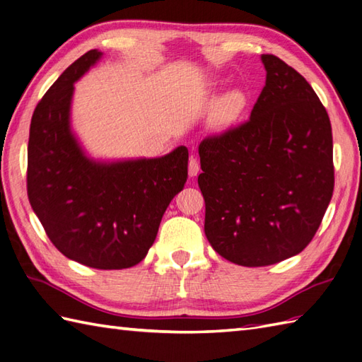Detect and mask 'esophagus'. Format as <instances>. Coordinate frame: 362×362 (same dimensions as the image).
Masks as SVG:
<instances>
[{"label": "esophagus", "mask_w": 362, "mask_h": 362, "mask_svg": "<svg viewBox=\"0 0 362 362\" xmlns=\"http://www.w3.org/2000/svg\"><path fill=\"white\" fill-rule=\"evenodd\" d=\"M199 169H201V165H199V160L196 157H191L188 161V174L191 177H194L199 174Z\"/></svg>", "instance_id": "1"}]
</instances>
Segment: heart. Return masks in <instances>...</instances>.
Listing matches in <instances>:
<instances>
[{"instance_id":"obj_1","label":"heart","mask_w":362,"mask_h":362,"mask_svg":"<svg viewBox=\"0 0 362 362\" xmlns=\"http://www.w3.org/2000/svg\"><path fill=\"white\" fill-rule=\"evenodd\" d=\"M245 105V96L241 93V91L233 90L227 93L226 96H222L216 107H214L213 112V122L216 126H226L228 122L235 121L240 113L243 112Z\"/></svg>"}]
</instances>
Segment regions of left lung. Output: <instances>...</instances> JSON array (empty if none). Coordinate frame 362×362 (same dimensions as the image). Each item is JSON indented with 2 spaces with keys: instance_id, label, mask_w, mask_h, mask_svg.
<instances>
[{
  "instance_id": "8db88e82",
  "label": "left lung",
  "mask_w": 362,
  "mask_h": 362,
  "mask_svg": "<svg viewBox=\"0 0 362 362\" xmlns=\"http://www.w3.org/2000/svg\"><path fill=\"white\" fill-rule=\"evenodd\" d=\"M266 86L250 118L199 144L205 236L221 257L259 267L302 252L334 189L333 134L302 74L261 56Z\"/></svg>"
}]
</instances>
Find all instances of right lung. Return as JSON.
Masks as SVG:
<instances>
[{"mask_svg": "<svg viewBox=\"0 0 362 362\" xmlns=\"http://www.w3.org/2000/svg\"><path fill=\"white\" fill-rule=\"evenodd\" d=\"M101 57L73 62L37 104L29 129V204L66 258L95 269L140 263L156 241L169 202L188 179V149L160 158L96 163L70 130L73 83Z\"/></svg>", "mask_w": 362, "mask_h": 362, "instance_id": "right-lung-1", "label": "right lung"}]
</instances>
